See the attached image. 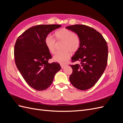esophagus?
I'll return each instance as SVG.
<instances>
[{"instance_id":"esophagus-1","label":"esophagus","mask_w":123,"mask_h":123,"mask_svg":"<svg viewBox=\"0 0 123 123\" xmlns=\"http://www.w3.org/2000/svg\"><path fill=\"white\" fill-rule=\"evenodd\" d=\"M61 66L62 69H64L66 66V64H61Z\"/></svg>"}]
</instances>
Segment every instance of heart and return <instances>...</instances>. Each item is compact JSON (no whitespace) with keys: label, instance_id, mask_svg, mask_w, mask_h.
Wrapping results in <instances>:
<instances>
[{"label":"heart","instance_id":"obj_1","mask_svg":"<svg viewBox=\"0 0 123 123\" xmlns=\"http://www.w3.org/2000/svg\"><path fill=\"white\" fill-rule=\"evenodd\" d=\"M54 36L57 42H63L62 51L57 52L54 56L53 60L55 62L65 64L70 57L71 52L75 53L80 47V40L79 36L75 35L74 32L66 28L57 30ZM55 40L50 35H47L44 38V42L48 50L51 54H54L56 51Z\"/></svg>","mask_w":123,"mask_h":123}]
</instances>
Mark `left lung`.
<instances>
[{
	"label": "left lung",
	"instance_id": "8db88e82",
	"mask_svg": "<svg viewBox=\"0 0 123 123\" xmlns=\"http://www.w3.org/2000/svg\"><path fill=\"white\" fill-rule=\"evenodd\" d=\"M76 33L80 40V47L71 58L72 62L80 64L69 65L72 73L69 77L71 83L80 90H87L98 82L105 71L108 56L106 41L99 32L84 25L67 27Z\"/></svg>",
	"mask_w": 123,
	"mask_h": 123
}]
</instances>
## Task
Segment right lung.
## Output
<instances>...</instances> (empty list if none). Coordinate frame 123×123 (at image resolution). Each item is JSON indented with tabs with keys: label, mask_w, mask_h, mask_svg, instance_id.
Wrapping results in <instances>:
<instances>
[{
	"label": "right lung",
	"mask_w": 123,
	"mask_h": 123,
	"mask_svg": "<svg viewBox=\"0 0 123 123\" xmlns=\"http://www.w3.org/2000/svg\"><path fill=\"white\" fill-rule=\"evenodd\" d=\"M59 25H40L30 28L18 37L14 46L15 62L25 81L36 90L47 89L61 69L52 58L44 44L48 34L61 27Z\"/></svg>",
	"instance_id": "add662e5"
}]
</instances>
